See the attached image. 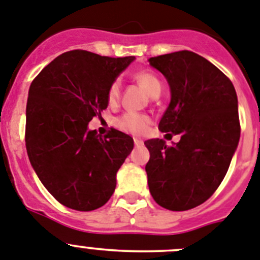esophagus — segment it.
Listing matches in <instances>:
<instances>
[{"mask_svg": "<svg viewBox=\"0 0 260 260\" xmlns=\"http://www.w3.org/2000/svg\"><path fill=\"white\" fill-rule=\"evenodd\" d=\"M133 142H135L136 146H142V145H144V141L140 140V138H133Z\"/></svg>", "mask_w": 260, "mask_h": 260, "instance_id": "1", "label": "esophagus"}]
</instances>
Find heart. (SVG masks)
<instances>
[{"label": "heart", "instance_id": "1", "mask_svg": "<svg viewBox=\"0 0 260 260\" xmlns=\"http://www.w3.org/2000/svg\"><path fill=\"white\" fill-rule=\"evenodd\" d=\"M133 79L137 82L150 96L156 97L161 92V82H160L159 77L155 73L149 72V70H142V72H137L133 75ZM109 105L114 106L118 104L119 99H120V83L119 81H114L110 84L108 89V94H106ZM151 123V118L146 114L135 113V111H128L120 115L119 118L115 119V125L120 131L129 135H142L147 127Z\"/></svg>", "mask_w": 260, "mask_h": 260}]
</instances>
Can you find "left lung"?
Listing matches in <instances>:
<instances>
[{
	"mask_svg": "<svg viewBox=\"0 0 260 260\" xmlns=\"http://www.w3.org/2000/svg\"><path fill=\"white\" fill-rule=\"evenodd\" d=\"M149 61L166 77L172 93L159 129L171 137L181 135L174 146L159 138L145 141L150 193L166 209H192L219 187L239 144L236 91L227 75L192 51Z\"/></svg>",
	"mask_w": 260,
	"mask_h": 260,
	"instance_id": "obj_1",
	"label": "left lung"
}]
</instances>
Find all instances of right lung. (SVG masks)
Segmentation results:
<instances>
[{
  "mask_svg": "<svg viewBox=\"0 0 260 260\" xmlns=\"http://www.w3.org/2000/svg\"><path fill=\"white\" fill-rule=\"evenodd\" d=\"M133 56L109 57L84 50L61 53L29 87L25 146L38 178L60 204L79 212L103 207L116 172L133 149L131 136L88 131L108 108L110 84Z\"/></svg>",
  "mask_w": 260,
  "mask_h": 260,
  "instance_id": "right-lung-1",
  "label": "right lung"
}]
</instances>
